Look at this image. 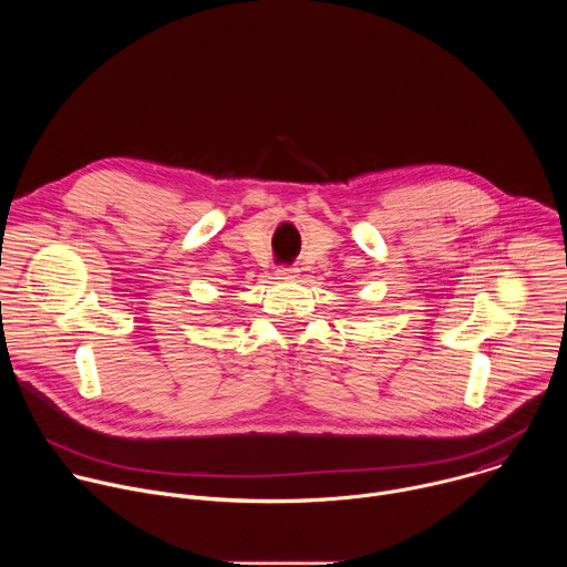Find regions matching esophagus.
I'll list each match as a JSON object with an SVG mask.
<instances>
[{
  "label": "esophagus",
  "mask_w": 567,
  "mask_h": 567,
  "mask_svg": "<svg viewBox=\"0 0 567 567\" xmlns=\"http://www.w3.org/2000/svg\"><path fill=\"white\" fill-rule=\"evenodd\" d=\"M276 276H278V280H296L298 278V269L296 267H280L276 271Z\"/></svg>",
  "instance_id": "1"
}]
</instances>
